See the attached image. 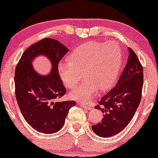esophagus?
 <instances>
[{
    "label": "esophagus",
    "instance_id": "34e87169",
    "mask_svg": "<svg viewBox=\"0 0 158 158\" xmlns=\"http://www.w3.org/2000/svg\"><path fill=\"white\" fill-rule=\"evenodd\" d=\"M80 106H82L83 108H84L85 109H87V110H91L92 109V107L89 106H87V105H84V103H80Z\"/></svg>",
    "mask_w": 158,
    "mask_h": 158
}]
</instances>
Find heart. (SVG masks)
I'll list each match as a JSON object with an SVG mask.
<instances>
[{"label":"heart","instance_id":"1","mask_svg":"<svg viewBox=\"0 0 158 158\" xmlns=\"http://www.w3.org/2000/svg\"><path fill=\"white\" fill-rule=\"evenodd\" d=\"M122 62V50L116 42H87L71 52L69 62H59V75L64 85L72 89L83 73L85 81L69 93V97L87 102L97 94L99 88L106 90L112 86Z\"/></svg>","mask_w":158,"mask_h":158}]
</instances>
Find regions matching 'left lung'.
Returning <instances> with one entry per match:
<instances>
[{"mask_svg":"<svg viewBox=\"0 0 158 158\" xmlns=\"http://www.w3.org/2000/svg\"><path fill=\"white\" fill-rule=\"evenodd\" d=\"M127 62L116 86L95 107L104 113L101 123L92 126L100 137H111L124 130L133 118L142 97L143 69L132 49L128 48Z\"/></svg>","mask_w":158,"mask_h":158,"instance_id":"left-lung-1","label":"left lung"}]
</instances>
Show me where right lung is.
<instances>
[{"mask_svg": "<svg viewBox=\"0 0 158 158\" xmlns=\"http://www.w3.org/2000/svg\"><path fill=\"white\" fill-rule=\"evenodd\" d=\"M69 49L59 40L44 38L23 52L15 72L16 97L27 123L40 133L58 132L65 123L74 101L55 102L65 95V88L59 75L58 65ZM38 56H44L52 64V71L41 75L33 67Z\"/></svg>", "mask_w": 158, "mask_h": 158, "instance_id": "obj_1", "label": "right lung"}]
</instances>
